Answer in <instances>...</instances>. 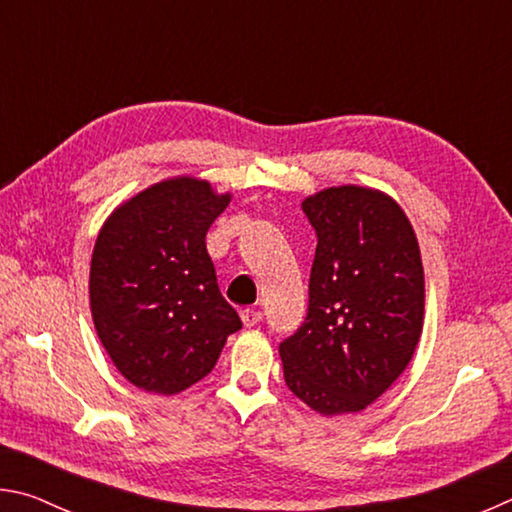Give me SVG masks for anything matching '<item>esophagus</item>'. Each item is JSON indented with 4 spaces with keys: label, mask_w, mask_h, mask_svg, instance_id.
I'll return each instance as SVG.
<instances>
[{
    "label": "esophagus",
    "mask_w": 512,
    "mask_h": 512,
    "mask_svg": "<svg viewBox=\"0 0 512 512\" xmlns=\"http://www.w3.org/2000/svg\"><path fill=\"white\" fill-rule=\"evenodd\" d=\"M241 320H244L246 327H255L259 320H262V311H259V309H244V311H241Z\"/></svg>",
    "instance_id": "34e87169"
}]
</instances>
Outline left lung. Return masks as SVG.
<instances>
[{
	"label": "left lung",
	"instance_id": "8db88e82",
	"mask_svg": "<svg viewBox=\"0 0 512 512\" xmlns=\"http://www.w3.org/2000/svg\"><path fill=\"white\" fill-rule=\"evenodd\" d=\"M302 210L318 244L309 311L280 345L289 391L320 415L359 413L402 375L424 325V268L409 216L375 187L339 185Z\"/></svg>",
	"mask_w": 512,
	"mask_h": 512
}]
</instances>
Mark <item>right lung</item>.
Instances as JSON below:
<instances>
[{
    "instance_id": "right-lung-1",
    "label": "right lung",
    "mask_w": 512,
    "mask_h": 512,
    "mask_svg": "<svg viewBox=\"0 0 512 512\" xmlns=\"http://www.w3.org/2000/svg\"><path fill=\"white\" fill-rule=\"evenodd\" d=\"M230 201L210 180L183 173L126 198L101 225L90 262L92 323L121 377L146 393L187 391L241 329L205 248Z\"/></svg>"
}]
</instances>
